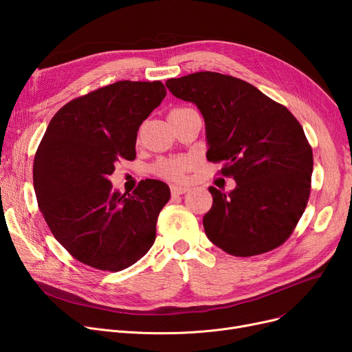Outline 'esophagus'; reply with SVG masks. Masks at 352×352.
Returning a JSON list of instances; mask_svg holds the SVG:
<instances>
[{
	"instance_id": "1",
	"label": "esophagus",
	"mask_w": 352,
	"mask_h": 352,
	"mask_svg": "<svg viewBox=\"0 0 352 352\" xmlns=\"http://www.w3.org/2000/svg\"><path fill=\"white\" fill-rule=\"evenodd\" d=\"M188 191H190V188L186 187V186H178V184H173V186H171V194L173 195H182V194H186Z\"/></svg>"
}]
</instances>
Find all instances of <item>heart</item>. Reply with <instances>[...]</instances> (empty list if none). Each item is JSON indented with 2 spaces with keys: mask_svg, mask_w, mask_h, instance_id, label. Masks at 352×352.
I'll use <instances>...</instances> for the list:
<instances>
[{
  "mask_svg": "<svg viewBox=\"0 0 352 352\" xmlns=\"http://www.w3.org/2000/svg\"><path fill=\"white\" fill-rule=\"evenodd\" d=\"M179 109H184V108H175L173 111H179ZM191 165L192 162L188 157H174L168 160H162L155 166V174L166 179L181 181L184 177H186V173L191 168Z\"/></svg>",
  "mask_w": 352,
  "mask_h": 352,
  "instance_id": "obj_1",
  "label": "heart"
}]
</instances>
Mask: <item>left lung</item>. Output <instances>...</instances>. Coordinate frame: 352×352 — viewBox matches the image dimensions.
Here are the masks:
<instances>
[{
    "label": "left lung",
    "mask_w": 352,
    "mask_h": 352,
    "mask_svg": "<svg viewBox=\"0 0 352 352\" xmlns=\"http://www.w3.org/2000/svg\"><path fill=\"white\" fill-rule=\"evenodd\" d=\"M165 85L198 107L207 160L224 162L221 174L236 182L228 194L208 188L212 207L202 223L210 241L235 256L283 245L311 192L312 148L301 124L254 85L219 72H194Z\"/></svg>",
    "instance_id": "left-lung-1"
}]
</instances>
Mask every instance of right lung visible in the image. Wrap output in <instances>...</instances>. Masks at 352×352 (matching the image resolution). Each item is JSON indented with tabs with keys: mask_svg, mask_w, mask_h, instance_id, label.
<instances>
[{
	"mask_svg": "<svg viewBox=\"0 0 352 352\" xmlns=\"http://www.w3.org/2000/svg\"><path fill=\"white\" fill-rule=\"evenodd\" d=\"M166 96L161 81H118L65 104L34 157V190L55 239L82 264L121 271L155 241L170 188L145 179L133 194L113 190L121 160H135L140 125Z\"/></svg>",
	"mask_w": 352,
	"mask_h": 352,
	"instance_id": "add662e5",
	"label": "right lung"
}]
</instances>
